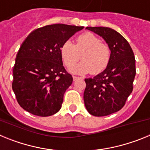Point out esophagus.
Returning a JSON list of instances; mask_svg holds the SVG:
<instances>
[{
  "label": "esophagus",
  "mask_w": 150,
  "mask_h": 150,
  "mask_svg": "<svg viewBox=\"0 0 150 150\" xmlns=\"http://www.w3.org/2000/svg\"><path fill=\"white\" fill-rule=\"evenodd\" d=\"M80 77H79V76H73V79H74V81H76V80H77L78 79H79Z\"/></svg>",
  "instance_id": "34e87169"
}]
</instances>
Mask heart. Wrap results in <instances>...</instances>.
I'll return each mask as SVG.
<instances>
[{
	"instance_id": "1",
	"label": "heart",
	"mask_w": 150,
	"mask_h": 150,
	"mask_svg": "<svg viewBox=\"0 0 150 150\" xmlns=\"http://www.w3.org/2000/svg\"><path fill=\"white\" fill-rule=\"evenodd\" d=\"M60 54L66 67H71L80 59L83 62L73 66L70 71L74 74H99L107 67L110 61L109 46L91 32H86L76 38L75 44L70 40L64 42Z\"/></svg>"
}]
</instances>
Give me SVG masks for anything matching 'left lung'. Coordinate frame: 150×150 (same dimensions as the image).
<instances>
[{
    "label": "left lung",
    "instance_id": "8db88e82",
    "mask_svg": "<svg viewBox=\"0 0 150 150\" xmlns=\"http://www.w3.org/2000/svg\"><path fill=\"white\" fill-rule=\"evenodd\" d=\"M104 38L111 51L107 68L93 78L85 79V106L90 114L105 116L124 107L133 90L136 74L133 50L120 33L107 27H87Z\"/></svg>",
    "mask_w": 150,
    "mask_h": 150
}]
</instances>
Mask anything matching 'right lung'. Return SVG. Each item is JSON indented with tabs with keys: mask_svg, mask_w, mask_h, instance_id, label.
Here are the masks:
<instances>
[{
	"mask_svg": "<svg viewBox=\"0 0 150 150\" xmlns=\"http://www.w3.org/2000/svg\"><path fill=\"white\" fill-rule=\"evenodd\" d=\"M83 26L55 24L33 30L21 45L13 69L12 88L30 113L50 116L60 110L73 77L63 66L60 49Z\"/></svg>",
	"mask_w": 150,
	"mask_h": 150,
	"instance_id": "add662e5",
	"label": "right lung"
}]
</instances>
